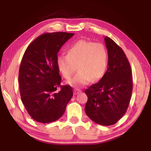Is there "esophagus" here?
<instances>
[{"mask_svg": "<svg viewBox=\"0 0 151 151\" xmlns=\"http://www.w3.org/2000/svg\"><path fill=\"white\" fill-rule=\"evenodd\" d=\"M81 92H82V91L79 89L75 88V89H74V93H75V95H77V94L80 93H81Z\"/></svg>", "mask_w": 151, "mask_h": 151, "instance_id": "obj_1", "label": "esophagus"}]
</instances>
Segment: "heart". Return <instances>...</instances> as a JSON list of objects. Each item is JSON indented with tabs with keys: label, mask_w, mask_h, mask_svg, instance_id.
I'll use <instances>...</instances> for the list:
<instances>
[{
	"label": "heart",
	"mask_w": 151,
	"mask_h": 151,
	"mask_svg": "<svg viewBox=\"0 0 151 151\" xmlns=\"http://www.w3.org/2000/svg\"><path fill=\"white\" fill-rule=\"evenodd\" d=\"M56 64L65 79L70 78L77 67L78 73L69 84L82 86L91 79L96 82L103 77L108 66V52L102 43L79 40L67 49V55L57 57Z\"/></svg>",
	"instance_id": "obj_1"
}]
</instances>
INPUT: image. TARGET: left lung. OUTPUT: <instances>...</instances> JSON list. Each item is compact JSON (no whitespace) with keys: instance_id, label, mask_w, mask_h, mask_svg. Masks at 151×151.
Returning <instances> with one entry per match:
<instances>
[{"instance_id":"obj_1","label":"left lung","mask_w":151,"mask_h":151,"mask_svg":"<svg viewBox=\"0 0 151 151\" xmlns=\"http://www.w3.org/2000/svg\"><path fill=\"white\" fill-rule=\"evenodd\" d=\"M108 49V69L99 82L86 89V115L95 123L109 126L120 119L129 107L133 84L130 63L123 50L110 37H104Z\"/></svg>"}]
</instances>
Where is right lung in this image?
Wrapping results in <instances>:
<instances>
[{
    "mask_svg": "<svg viewBox=\"0 0 151 151\" xmlns=\"http://www.w3.org/2000/svg\"><path fill=\"white\" fill-rule=\"evenodd\" d=\"M73 33L41 35L27 47L19 71L22 104L32 118L49 123L62 116L73 97V88L60 86L62 78L56 64L57 54ZM58 87L61 89L56 91Z\"/></svg>",
    "mask_w": 151,
    "mask_h": 151,
    "instance_id": "1",
    "label": "right lung"
}]
</instances>
